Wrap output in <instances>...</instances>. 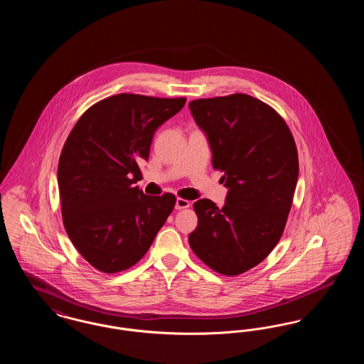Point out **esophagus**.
Here are the masks:
<instances>
[{
  "mask_svg": "<svg viewBox=\"0 0 364 364\" xmlns=\"http://www.w3.org/2000/svg\"><path fill=\"white\" fill-rule=\"evenodd\" d=\"M190 200L183 199V198H177V200H176V208H177V210L190 208Z\"/></svg>",
  "mask_w": 364,
  "mask_h": 364,
  "instance_id": "obj_1",
  "label": "esophagus"
}]
</instances>
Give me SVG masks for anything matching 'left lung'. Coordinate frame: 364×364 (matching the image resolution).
Returning <instances> with one entry per match:
<instances>
[{
	"instance_id": "1",
	"label": "left lung",
	"mask_w": 364,
	"mask_h": 364,
	"mask_svg": "<svg viewBox=\"0 0 364 364\" xmlns=\"http://www.w3.org/2000/svg\"><path fill=\"white\" fill-rule=\"evenodd\" d=\"M188 106L228 188L223 208L210 199L193 203L198 228L188 242L210 269L239 276L259 264L282 236L299 176L296 143L277 112L251 95L202 98Z\"/></svg>"
}]
</instances>
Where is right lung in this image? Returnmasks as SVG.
<instances>
[{
	"label": "right lung",
	"instance_id": "1",
	"mask_svg": "<svg viewBox=\"0 0 364 364\" xmlns=\"http://www.w3.org/2000/svg\"><path fill=\"white\" fill-rule=\"evenodd\" d=\"M186 101L117 94L88 107L72 128L57 171L63 223L97 270L113 274L136 264L171 215L173 193L150 196L134 184L156 128Z\"/></svg>",
	"mask_w": 364,
	"mask_h": 364
}]
</instances>
